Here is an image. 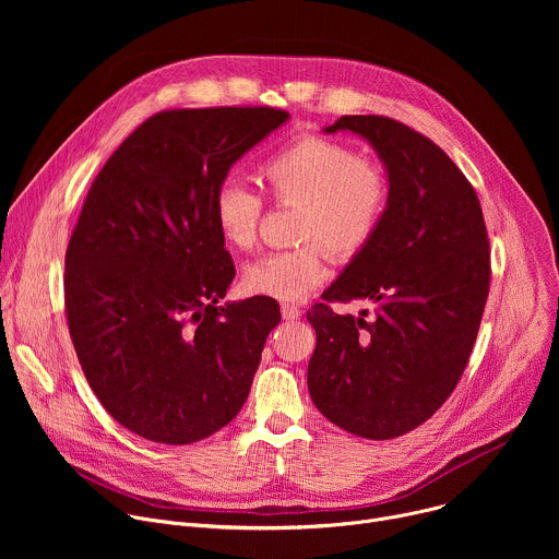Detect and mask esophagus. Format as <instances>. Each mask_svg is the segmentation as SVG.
<instances>
[{"label": "esophagus", "instance_id": "obj_1", "mask_svg": "<svg viewBox=\"0 0 559 559\" xmlns=\"http://www.w3.org/2000/svg\"><path fill=\"white\" fill-rule=\"evenodd\" d=\"M281 313H283L285 321H296V318H300L302 309L298 305H294V302H283L281 305Z\"/></svg>", "mask_w": 559, "mask_h": 559}]
</instances>
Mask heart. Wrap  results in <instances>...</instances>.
<instances>
[{
	"label": "heart",
	"mask_w": 559,
	"mask_h": 559,
	"mask_svg": "<svg viewBox=\"0 0 559 559\" xmlns=\"http://www.w3.org/2000/svg\"><path fill=\"white\" fill-rule=\"evenodd\" d=\"M259 179L276 205H298L300 246L272 252L246 267L252 294L278 300L305 298L328 276V250L358 257L378 234L389 207V177L373 158L318 134H305L270 154ZM263 197L243 183L223 181L212 199V218L223 241L248 252L259 238Z\"/></svg>",
	"instance_id": "heart-1"
}]
</instances>
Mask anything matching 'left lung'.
Masks as SVG:
<instances>
[{"mask_svg": "<svg viewBox=\"0 0 559 559\" xmlns=\"http://www.w3.org/2000/svg\"><path fill=\"white\" fill-rule=\"evenodd\" d=\"M336 130L376 147L391 194L373 241L307 311V386L330 423L391 440L427 423L468 362L489 296V236L473 186L429 136L380 115H345ZM352 299L374 302L371 322L329 307Z\"/></svg>", "mask_w": 559, "mask_h": 559, "instance_id": "obj_1", "label": "left lung"}]
</instances>
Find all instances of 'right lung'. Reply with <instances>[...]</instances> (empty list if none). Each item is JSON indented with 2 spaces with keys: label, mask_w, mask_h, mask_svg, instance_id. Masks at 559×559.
Returning a JSON list of instances; mask_svg holds the SVG:
<instances>
[{
  "label": "right lung",
  "mask_w": 559,
  "mask_h": 559,
  "mask_svg": "<svg viewBox=\"0 0 559 559\" xmlns=\"http://www.w3.org/2000/svg\"><path fill=\"white\" fill-rule=\"evenodd\" d=\"M287 117L270 106L162 110L88 190L66 250V321L99 403L145 440H203L248 401L281 307L270 296L216 307L236 270L212 199Z\"/></svg>",
  "instance_id": "obj_1"
}]
</instances>
